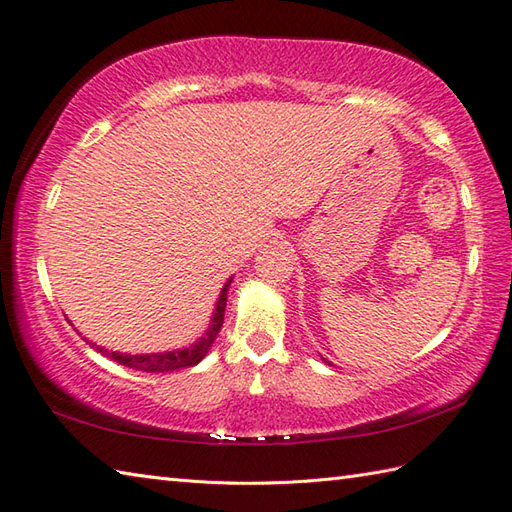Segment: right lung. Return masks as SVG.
<instances>
[{
  "instance_id": "obj_1",
  "label": "right lung",
  "mask_w": 512,
  "mask_h": 512,
  "mask_svg": "<svg viewBox=\"0 0 512 512\" xmlns=\"http://www.w3.org/2000/svg\"><path fill=\"white\" fill-rule=\"evenodd\" d=\"M231 286V281L222 288V295L217 299L215 314L211 319L209 330L202 336V339L191 345L184 347V350L178 352H165V354H121V352H110L105 347H96L103 356H110L112 361L121 363L125 367L140 369V372H173V369H182V367H193L195 363H200L202 358L209 352V347L213 345L217 332H220L222 323H224V308H226V290ZM94 347V343H92Z\"/></svg>"
}]
</instances>
